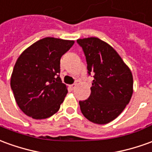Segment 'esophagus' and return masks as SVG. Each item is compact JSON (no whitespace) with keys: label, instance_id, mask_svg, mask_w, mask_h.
<instances>
[{"label":"esophagus","instance_id":"34e87169","mask_svg":"<svg viewBox=\"0 0 152 152\" xmlns=\"http://www.w3.org/2000/svg\"><path fill=\"white\" fill-rule=\"evenodd\" d=\"M76 84H72V85H71V86H70V88H71V89H72V90H74V89H75V88H76Z\"/></svg>","mask_w":152,"mask_h":152}]
</instances>
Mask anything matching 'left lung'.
Wrapping results in <instances>:
<instances>
[{
  "mask_svg": "<svg viewBox=\"0 0 152 152\" xmlns=\"http://www.w3.org/2000/svg\"><path fill=\"white\" fill-rule=\"evenodd\" d=\"M77 43L86 55L88 73L94 75L90 97L79 102L80 111L94 124H109L124 111L131 99V70L113 47L99 38L79 39Z\"/></svg>",
  "mask_w": 152,
  "mask_h": 152,
  "instance_id": "obj_1",
  "label": "left lung"
}]
</instances>
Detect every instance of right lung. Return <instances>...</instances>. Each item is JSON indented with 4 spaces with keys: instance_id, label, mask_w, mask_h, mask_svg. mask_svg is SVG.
<instances>
[{
    "instance_id": "1",
    "label": "right lung",
    "mask_w": 152,
    "mask_h": 152,
    "mask_svg": "<svg viewBox=\"0 0 152 152\" xmlns=\"http://www.w3.org/2000/svg\"><path fill=\"white\" fill-rule=\"evenodd\" d=\"M74 40L47 37L20 55L10 77V86L19 108L27 116L44 119L58 112L67 94L61 82L60 60Z\"/></svg>"
}]
</instances>
